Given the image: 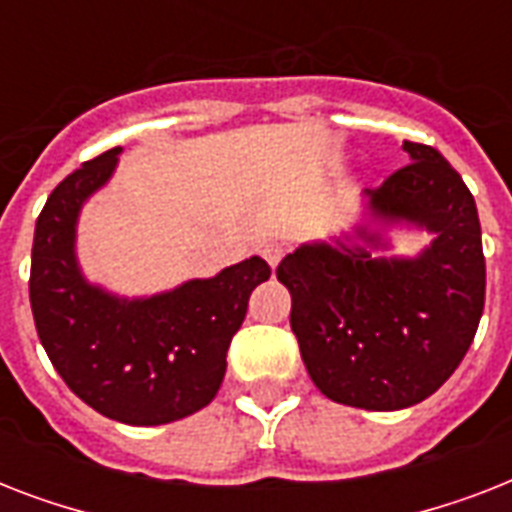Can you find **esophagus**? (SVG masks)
I'll list each match as a JSON object with an SVG mask.
<instances>
[{"label": "esophagus", "instance_id": "obj_1", "mask_svg": "<svg viewBox=\"0 0 512 512\" xmlns=\"http://www.w3.org/2000/svg\"><path fill=\"white\" fill-rule=\"evenodd\" d=\"M284 252H287V247L284 244H279V241H268L263 247V257L265 263L271 265V268H276V265L281 263V257H284Z\"/></svg>", "mask_w": 512, "mask_h": 512}]
</instances>
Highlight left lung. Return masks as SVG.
Here are the masks:
<instances>
[{
	"mask_svg": "<svg viewBox=\"0 0 512 512\" xmlns=\"http://www.w3.org/2000/svg\"><path fill=\"white\" fill-rule=\"evenodd\" d=\"M404 148L412 162L369 191V207L388 223L436 233L420 257L374 260L364 247L337 241L305 244L276 268L316 388L369 412L433 396L465 358L484 313L486 260L473 193L436 148L409 140Z\"/></svg>",
	"mask_w": 512,
	"mask_h": 512,
	"instance_id": "8db88e82",
	"label": "left lung"
}]
</instances>
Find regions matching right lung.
Masks as SVG:
<instances>
[{"label":"right lung","mask_w":512,"mask_h":512,"mask_svg":"<svg viewBox=\"0 0 512 512\" xmlns=\"http://www.w3.org/2000/svg\"><path fill=\"white\" fill-rule=\"evenodd\" d=\"M119 151L82 164L50 193L36 217L28 295L55 372L84 404L127 425H164L215 398L249 295L271 265L249 257L148 300L90 287L74 257L76 217L111 177Z\"/></svg>","instance_id":"obj_1"}]
</instances>
